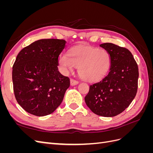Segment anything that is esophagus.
<instances>
[{"label": "esophagus", "instance_id": "34e87169", "mask_svg": "<svg viewBox=\"0 0 153 153\" xmlns=\"http://www.w3.org/2000/svg\"><path fill=\"white\" fill-rule=\"evenodd\" d=\"M78 84V81L74 80V79H71L70 80V84H71V85L74 86V85H77Z\"/></svg>", "mask_w": 153, "mask_h": 153}]
</instances>
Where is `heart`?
Returning <instances> with one entry per match:
<instances>
[{
  "label": "heart",
  "instance_id": "1",
  "mask_svg": "<svg viewBox=\"0 0 153 153\" xmlns=\"http://www.w3.org/2000/svg\"><path fill=\"white\" fill-rule=\"evenodd\" d=\"M59 64L64 73L73 71L78 67V73L85 80L95 82L101 80L108 73L111 57L107 50L77 46L59 57Z\"/></svg>",
  "mask_w": 153,
  "mask_h": 153
}]
</instances>
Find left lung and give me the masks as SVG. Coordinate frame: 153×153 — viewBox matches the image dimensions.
Segmentation results:
<instances>
[{"mask_svg": "<svg viewBox=\"0 0 153 153\" xmlns=\"http://www.w3.org/2000/svg\"><path fill=\"white\" fill-rule=\"evenodd\" d=\"M100 47L110 53V71L101 81L90 85L85 101L93 113L111 117L123 112L135 98L138 69L128 49L110 43L101 44Z\"/></svg>", "mask_w": 153, "mask_h": 153, "instance_id": "1", "label": "left lung"}]
</instances>
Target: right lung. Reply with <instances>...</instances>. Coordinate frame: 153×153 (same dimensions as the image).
Instances as JSON below:
<instances>
[{
    "instance_id": "right-lung-1",
    "label": "right lung",
    "mask_w": 153,
    "mask_h": 153,
    "mask_svg": "<svg viewBox=\"0 0 153 153\" xmlns=\"http://www.w3.org/2000/svg\"><path fill=\"white\" fill-rule=\"evenodd\" d=\"M63 39H44L23 48L13 64V90L18 103L36 116L53 112L70 85L58 70V58L66 47Z\"/></svg>"
}]
</instances>
